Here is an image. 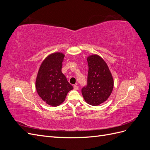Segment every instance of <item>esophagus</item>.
Here are the masks:
<instances>
[{"instance_id":"esophagus-1","label":"esophagus","mask_w":150,"mask_h":150,"mask_svg":"<svg viewBox=\"0 0 150 150\" xmlns=\"http://www.w3.org/2000/svg\"><path fill=\"white\" fill-rule=\"evenodd\" d=\"M74 89L75 90H78V89H79V87H78V84H75V85L74 86Z\"/></svg>"}]
</instances>
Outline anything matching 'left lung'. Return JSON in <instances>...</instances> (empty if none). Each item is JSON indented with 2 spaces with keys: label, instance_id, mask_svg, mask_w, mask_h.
Segmentation results:
<instances>
[{
  "label": "left lung",
  "instance_id": "obj_1",
  "mask_svg": "<svg viewBox=\"0 0 150 150\" xmlns=\"http://www.w3.org/2000/svg\"><path fill=\"white\" fill-rule=\"evenodd\" d=\"M89 71L88 83L82 89L85 101L98 106L106 101L112 91L114 80L106 62L97 54L87 57Z\"/></svg>",
  "mask_w": 150,
  "mask_h": 150
}]
</instances>
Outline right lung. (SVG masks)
I'll return each instance as SVG.
<instances>
[{"label":"right lung","instance_id":"1","mask_svg":"<svg viewBox=\"0 0 150 150\" xmlns=\"http://www.w3.org/2000/svg\"><path fill=\"white\" fill-rule=\"evenodd\" d=\"M64 57L62 52L49 54L40 64L35 79L39 97L54 107L64 102L68 92L73 89L61 71Z\"/></svg>","mask_w":150,"mask_h":150}]
</instances>
